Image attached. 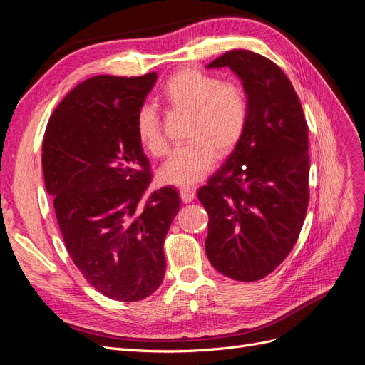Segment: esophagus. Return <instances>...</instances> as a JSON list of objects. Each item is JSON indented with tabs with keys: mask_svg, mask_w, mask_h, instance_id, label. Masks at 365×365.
I'll return each instance as SVG.
<instances>
[{
	"mask_svg": "<svg viewBox=\"0 0 365 365\" xmlns=\"http://www.w3.org/2000/svg\"><path fill=\"white\" fill-rule=\"evenodd\" d=\"M180 196L182 202H192L195 200V190L190 187H182V189H180Z\"/></svg>",
	"mask_w": 365,
	"mask_h": 365,
	"instance_id": "1",
	"label": "esophagus"
}]
</instances>
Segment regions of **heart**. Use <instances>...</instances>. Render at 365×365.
Instances as JSON below:
<instances>
[{"instance_id":"b5f03b06","label":"heart","mask_w":365,"mask_h":365,"mask_svg":"<svg viewBox=\"0 0 365 365\" xmlns=\"http://www.w3.org/2000/svg\"><path fill=\"white\" fill-rule=\"evenodd\" d=\"M158 102L175 114H189L187 140L175 149L158 170L168 185H193L212 170L216 155H230L240 143L248 123L245 91L235 82H220L216 76L184 68L170 76L158 94ZM140 145L150 155H163L165 140L155 108L143 106L135 121Z\"/></svg>"}]
</instances>
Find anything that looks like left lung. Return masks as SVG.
<instances>
[{
	"instance_id": "1",
	"label": "left lung",
	"mask_w": 365,
	"mask_h": 365,
	"mask_svg": "<svg viewBox=\"0 0 365 365\" xmlns=\"http://www.w3.org/2000/svg\"><path fill=\"white\" fill-rule=\"evenodd\" d=\"M242 82L248 123L236 149L197 190L208 213L205 252L213 268L256 282L286 259L309 202L307 125L286 74L269 59L231 50L207 65Z\"/></svg>"
}]
</instances>
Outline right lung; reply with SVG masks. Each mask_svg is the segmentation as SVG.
<instances>
[{"label": "right lung", "mask_w": 365, "mask_h": 365, "mask_svg": "<svg viewBox=\"0 0 365 365\" xmlns=\"http://www.w3.org/2000/svg\"><path fill=\"white\" fill-rule=\"evenodd\" d=\"M94 76L65 96L42 143L47 193L74 264L98 292L138 302L164 279V239L180 210L173 187L145 193L149 160L137 114L157 82Z\"/></svg>", "instance_id": "right-lung-1"}]
</instances>
